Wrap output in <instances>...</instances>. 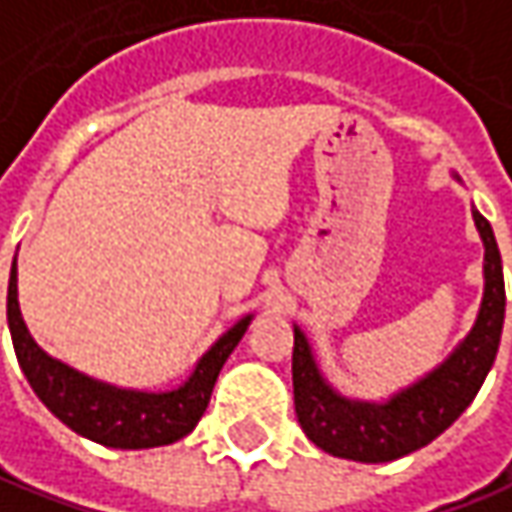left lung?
<instances>
[{"mask_svg":"<svg viewBox=\"0 0 512 512\" xmlns=\"http://www.w3.org/2000/svg\"><path fill=\"white\" fill-rule=\"evenodd\" d=\"M458 180V174H453ZM461 183V180H458ZM484 243V295L470 332L453 352L384 401L349 398L332 387L318 367L306 332L295 323L292 387L295 412L306 438L323 453L364 464H381L427 447L470 407L496 361L504 326V272L493 226L473 206Z\"/></svg>","mask_w":512,"mask_h":512,"instance_id":"8db88e82","label":"left lung"}]
</instances>
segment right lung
<instances>
[{"label":"right lung","instance_id":"1","mask_svg":"<svg viewBox=\"0 0 512 512\" xmlns=\"http://www.w3.org/2000/svg\"><path fill=\"white\" fill-rule=\"evenodd\" d=\"M16 257L11 263L8 280V329H11L16 361L25 372L28 384L39 401L54 412L56 418L82 438H91L117 450H148L174 444L189 435L203 412L209 407L214 381L226 358L246 335L255 315H243L214 341L200 361L194 364L189 378L174 389L148 392V389L114 387L108 381L91 378L79 369L62 364L48 355L28 332V323L19 309L16 289Z\"/></svg>","mask_w":512,"mask_h":512}]
</instances>
